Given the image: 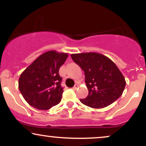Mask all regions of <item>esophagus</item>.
Wrapping results in <instances>:
<instances>
[{"label":"esophagus","mask_w":146,"mask_h":146,"mask_svg":"<svg viewBox=\"0 0 146 146\" xmlns=\"http://www.w3.org/2000/svg\"><path fill=\"white\" fill-rule=\"evenodd\" d=\"M78 88V84H75V86L73 87V90H76Z\"/></svg>","instance_id":"1"}]
</instances>
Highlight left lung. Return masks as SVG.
<instances>
[{
    "instance_id": "obj_1",
    "label": "left lung",
    "mask_w": 146,
    "mask_h": 146,
    "mask_svg": "<svg viewBox=\"0 0 146 146\" xmlns=\"http://www.w3.org/2000/svg\"><path fill=\"white\" fill-rule=\"evenodd\" d=\"M71 58L84 71L88 95L80 100L83 104L93 108H104L122 95L125 78L110 58L95 52L74 53Z\"/></svg>"
}]
</instances>
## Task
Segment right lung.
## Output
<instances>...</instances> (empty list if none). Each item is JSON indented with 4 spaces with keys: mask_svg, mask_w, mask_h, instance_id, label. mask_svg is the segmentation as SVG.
Wrapping results in <instances>:
<instances>
[{
    "mask_svg": "<svg viewBox=\"0 0 146 146\" xmlns=\"http://www.w3.org/2000/svg\"><path fill=\"white\" fill-rule=\"evenodd\" d=\"M67 58L68 53L46 51L21 73L18 88L30 106L46 110L60 103L63 88L59 69Z\"/></svg>",
    "mask_w": 146,
    "mask_h": 146,
    "instance_id": "1",
    "label": "right lung"
}]
</instances>
